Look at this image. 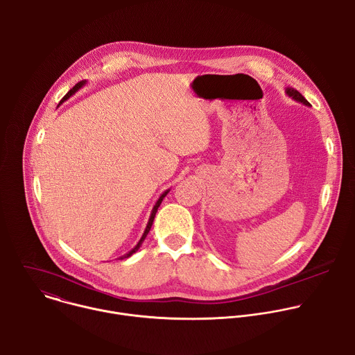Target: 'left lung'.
I'll use <instances>...</instances> for the list:
<instances>
[{"instance_id":"obj_1","label":"left lung","mask_w":355,"mask_h":355,"mask_svg":"<svg viewBox=\"0 0 355 355\" xmlns=\"http://www.w3.org/2000/svg\"><path fill=\"white\" fill-rule=\"evenodd\" d=\"M285 92H286V95L288 96H291L292 99H295V101H297V103H302L303 105H306V107H309L311 104L308 103V99L303 96L299 91H296V89H293V88H291V87H288L286 89H285Z\"/></svg>"}]
</instances>
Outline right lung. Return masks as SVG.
Masks as SVG:
<instances>
[{
  "label": "right lung",
  "mask_w": 355,
  "mask_h": 355,
  "mask_svg": "<svg viewBox=\"0 0 355 355\" xmlns=\"http://www.w3.org/2000/svg\"><path fill=\"white\" fill-rule=\"evenodd\" d=\"M87 84V81L84 80V81H80V83H77L64 96H63V99L60 101V104L59 105H62L63 103H64V101H67L71 95H74L83 85H85ZM170 192V189H166L162 195H160V198L157 199V202H156V205L153 207V209H151V214H150V218H148V222H147V225H146V229H144V232H143V234H141V237H140V240L137 241V244L129 251V252H126V254L125 256H122V257H119V260H123V259H128V257H130L132 254H133V252H136L139 248H140V245H141V243L144 241V239H146V236L148 234V232H150V229H151V225H153V220H155V216H156V212H157V209H159V207H160V204H162V200H163V198L167 195Z\"/></svg>",
  "instance_id": "1"
}]
</instances>
